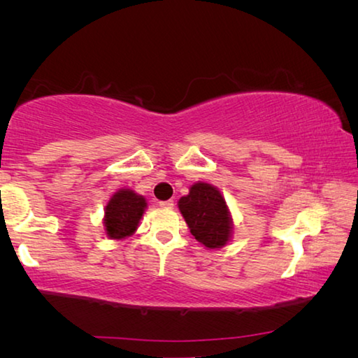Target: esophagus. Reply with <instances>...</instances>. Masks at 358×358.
Returning <instances> with one entry per match:
<instances>
[{"instance_id": "obj_1", "label": "esophagus", "mask_w": 358, "mask_h": 358, "mask_svg": "<svg viewBox=\"0 0 358 358\" xmlns=\"http://www.w3.org/2000/svg\"><path fill=\"white\" fill-rule=\"evenodd\" d=\"M159 207H162V208H172L173 207V201H162V202H159Z\"/></svg>"}]
</instances>
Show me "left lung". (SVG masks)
<instances>
[{"mask_svg": "<svg viewBox=\"0 0 358 358\" xmlns=\"http://www.w3.org/2000/svg\"><path fill=\"white\" fill-rule=\"evenodd\" d=\"M178 208L191 234L208 250L222 248L232 237V216L222 194L213 185L194 183L189 194L178 201Z\"/></svg>", "mask_w": 358, "mask_h": 358, "instance_id": "1", "label": "left lung"}]
</instances>
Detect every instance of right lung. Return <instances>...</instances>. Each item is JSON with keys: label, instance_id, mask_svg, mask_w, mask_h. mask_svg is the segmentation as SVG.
Wrapping results in <instances>:
<instances>
[{"label": "right lung", "instance_id": "1", "mask_svg": "<svg viewBox=\"0 0 358 358\" xmlns=\"http://www.w3.org/2000/svg\"><path fill=\"white\" fill-rule=\"evenodd\" d=\"M147 208V201L132 189H120L113 194L104 210V230L112 240L132 235L138 227Z\"/></svg>", "mask_w": 358, "mask_h": 358}]
</instances>
